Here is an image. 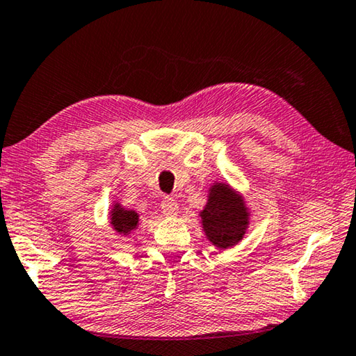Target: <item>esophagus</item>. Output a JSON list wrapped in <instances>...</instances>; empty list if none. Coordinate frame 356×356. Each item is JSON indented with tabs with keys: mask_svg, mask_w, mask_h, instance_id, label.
<instances>
[{
	"mask_svg": "<svg viewBox=\"0 0 356 356\" xmlns=\"http://www.w3.org/2000/svg\"><path fill=\"white\" fill-rule=\"evenodd\" d=\"M161 211H163V213H165V216L172 217L179 212V204L176 202V200H172V198H169V196H166V198L161 201Z\"/></svg>",
	"mask_w": 356,
	"mask_h": 356,
	"instance_id": "obj_1",
	"label": "esophagus"
}]
</instances>
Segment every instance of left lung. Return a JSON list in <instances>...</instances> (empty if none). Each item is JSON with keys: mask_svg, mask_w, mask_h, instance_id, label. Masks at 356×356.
<instances>
[{"mask_svg": "<svg viewBox=\"0 0 356 356\" xmlns=\"http://www.w3.org/2000/svg\"><path fill=\"white\" fill-rule=\"evenodd\" d=\"M207 239L218 249H228L244 238L249 227L245 202L227 184H216L209 190V200L201 212Z\"/></svg>", "mask_w": 356, "mask_h": 356, "instance_id": "left-lung-1", "label": "left lung"}]
</instances>
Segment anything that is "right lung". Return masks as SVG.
Segmentation results:
<instances>
[{"label": "right lung", "mask_w": 356, "mask_h": 356, "mask_svg": "<svg viewBox=\"0 0 356 356\" xmlns=\"http://www.w3.org/2000/svg\"><path fill=\"white\" fill-rule=\"evenodd\" d=\"M139 223V216L134 211H125L120 204H114L111 211V225L117 233L129 234L133 229H136Z\"/></svg>", "instance_id": "1"}]
</instances>
